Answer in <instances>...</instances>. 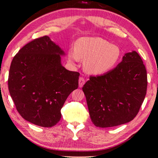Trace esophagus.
Listing matches in <instances>:
<instances>
[{"instance_id": "obj_1", "label": "esophagus", "mask_w": 158, "mask_h": 158, "mask_svg": "<svg viewBox=\"0 0 158 158\" xmlns=\"http://www.w3.org/2000/svg\"><path fill=\"white\" fill-rule=\"evenodd\" d=\"M85 83V79L83 78V77H81L79 78V87L80 88H82V87L83 86V85Z\"/></svg>"}]
</instances>
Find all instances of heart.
Instances as JSON below:
<instances>
[{"instance_id":"1","label":"heart","mask_w":158,"mask_h":158,"mask_svg":"<svg viewBox=\"0 0 158 158\" xmlns=\"http://www.w3.org/2000/svg\"><path fill=\"white\" fill-rule=\"evenodd\" d=\"M122 51L115 44L98 37L77 39L75 49L68 51L70 61L84 60L85 71L92 75H102L113 70L120 60Z\"/></svg>"}]
</instances>
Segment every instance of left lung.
<instances>
[{"label":"left lung","mask_w":158,"mask_h":158,"mask_svg":"<svg viewBox=\"0 0 158 158\" xmlns=\"http://www.w3.org/2000/svg\"><path fill=\"white\" fill-rule=\"evenodd\" d=\"M147 71L136 51L127 52L110 71L90 76L83 87L91 120L110 127L133 120L145 99Z\"/></svg>","instance_id":"obj_1"}]
</instances>
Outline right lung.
Returning <instances> with one entry per match:
<instances>
[{"mask_svg":"<svg viewBox=\"0 0 158 158\" xmlns=\"http://www.w3.org/2000/svg\"><path fill=\"white\" fill-rule=\"evenodd\" d=\"M61 56L64 51L45 35L24 45L11 62L9 93L22 118L34 125H56L68 95L78 87L79 73L65 69Z\"/></svg>","mask_w":158,"mask_h":158,"instance_id":"1","label":"right lung"}]
</instances>
